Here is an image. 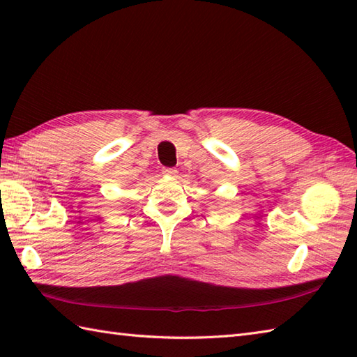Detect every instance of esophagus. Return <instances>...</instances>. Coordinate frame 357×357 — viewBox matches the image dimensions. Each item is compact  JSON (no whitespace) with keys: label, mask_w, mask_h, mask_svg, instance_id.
<instances>
[{"label":"esophagus","mask_w":357,"mask_h":357,"mask_svg":"<svg viewBox=\"0 0 357 357\" xmlns=\"http://www.w3.org/2000/svg\"><path fill=\"white\" fill-rule=\"evenodd\" d=\"M162 173L165 174V176H176L178 170H176V169H172V167H164Z\"/></svg>","instance_id":"esophagus-1"}]
</instances>
